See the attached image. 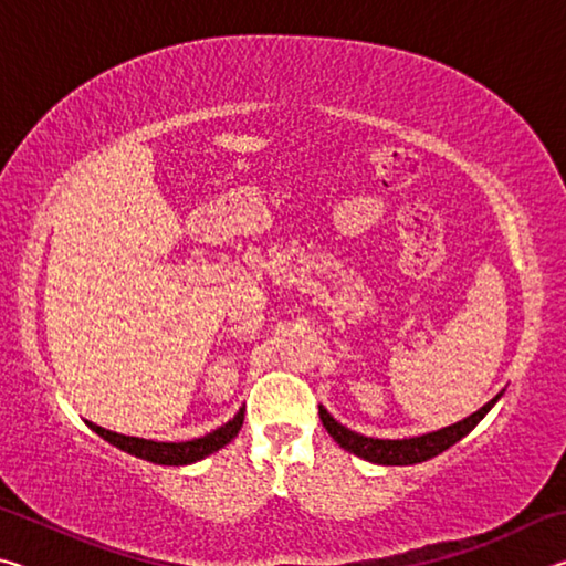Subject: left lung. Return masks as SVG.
<instances>
[{"label":"left lung","mask_w":566,"mask_h":566,"mask_svg":"<svg viewBox=\"0 0 566 566\" xmlns=\"http://www.w3.org/2000/svg\"><path fill=\"white\" fill-rule=\"evenodd\" d=\"M496 399H500V395H496L492 401H486V405L479 411H474L472 417L457 421V424H452V427H444V429H439V432L411 437V439H371V437H361L357 432H349V429L342 427L339 421L334 419L324 407H319V419L334 442H337L342 449H347V452L367 459V462H375V464L405 467V464L427 462V459L442 454L444 449L457 444L459 439L467 437L479 424V421L484 419L486 411L496 405Z\"/></svg>","instance_id":"left-lung-1"}]
</instances>
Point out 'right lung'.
<instances>
[{
  "label": "right lung",
  "instance_id": "right-lung-1",
  "mask_svg": "<svg viewBox=\"0 0 566 566\" xmlns=\"http://www.w3.org/2000/svg\"><path fill=\"white\" fill-rule=\"evenodd\" d=\"M242 421H244V409H239L237 417L229 419L224 427H219V429H214V432H209L199 439H191V442H151V439L124 437L117 432H109V429L92 424V421H87V424L99 437L107 439L109 444L124 449V452L142 457V459H147V462H155V464L179 467V464L199 462V459H205L207 454H212V452H217V449H222L224 444L232 442L239 429H242Z\"/></svg>",
  "mask_w": 566,
  "mask_h": 566
}]
</instances>
